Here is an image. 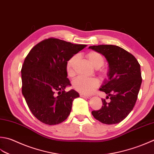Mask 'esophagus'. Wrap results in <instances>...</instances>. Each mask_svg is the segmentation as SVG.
Segmentation results:
<instances>
[{"mask_svg": "<svg viewBox=\"0 0 154 154\" xmlns=\"http://www.w3.org/2000/svg\"><path fill=\"white\" fill-rule=\"evenodd\" d=\"M80 96H81V97H83L87 98V99H90V98H91V96H90V95L83 94V93H80Z\"/></svg>", "mask_w": 154, "mask_h": 154, "instance_id": "1", "label": "esophagus"}]
</instances>
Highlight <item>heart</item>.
Listing matches in <instances>:
<instances>
[{
	"instance_id": "1",
	"label": "heart",
	"mask_w": 154,
	"mask_h": 154,
	"mask_svg": "<svg viewBox=\"0 0 154 154\" xmlns=\"http://www.w3.org/2000/svg\"><path fill=\"white\" fill-rule=\"evenodd\" d=\"M87 57L91 62L93 67L95 68H100L104 64V58L100 53L96 51H90L87 54ZM79 56L74 55L68 59L66 63V71L69 77L75 75L74 68L76 64ZM100 73L104 74L105 71L101 69ZM99 85V81L96 78H88L84 77H78L73 81V88L83 94H89L92 93Z\"/></svg>"
}]
</instances>
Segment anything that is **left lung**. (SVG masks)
Instances as JSON below:
<instances>
[{
  "label": "left lung",
  "instance_id": "8db88e82",
  "mask_svg": "<svg viewBox=\"0 0 154 154\" xmlns=\"http://www.w3.org/2000/svg\"><path fill=\"white\" fill-rule=\"evenodd\" d=\"M89 49L101 54L108 62V79L104 80L99 90L111 99L107 103L102 99L101 109L91 113L104 124H116L129 115L136 103L142 81L140 65L133 55L116 45H101Z\"/></svg>",
  "mask_w": 154,
  "mask_h": 154
}]
</instances>
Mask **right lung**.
Instances as JSON below:
<instances>
[{
    "instance_id": "obj_1",
    "label": "right lung",
    "mask_w": 154,
    "mask_h": 154,
    "mask_svg": "<svg viewBox=\"0 0 154 154\" xmlns=\"http://www.w3.org/2000/svg\"><path fill=\"white\" fill-rule=\"evenodd\" d=\"M87 46L49 38L30 51L21 69L22 93L36 118L52 125L64 122L71 113L74 99L79 94L70 86L66 63Z\"/></svg>"
}]
</instances>
